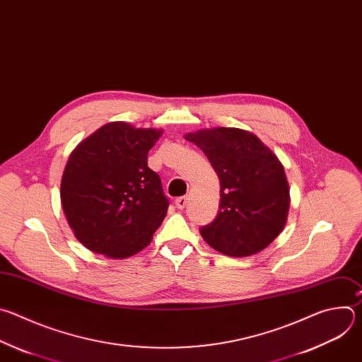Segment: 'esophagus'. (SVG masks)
I'll list each match as a JSON object with an SVG mask.
<instances>
[{
  "label": "esophagus",
  "mask_w": 362,
  "mask_h": 362,
  "mask_svg": "<svg viewBox=\"0 0 362 362\" xmlns=\"http://www.w3.org/2000/svg\"><path fill=\"white\" fill-rule=\"evenodd\" d=\"M187 202H188V197H185V195L175 199V205H177L178 209H184L185 205H187Z\"/></svg>",
  "instance_id": "obj_1"
}]
</instances>
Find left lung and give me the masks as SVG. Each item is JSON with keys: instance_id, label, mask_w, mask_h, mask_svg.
<instances>
[{"instance_id": "8db88e82", "label": "left lung", "mask_w": 362, "mask_h": 362, "mask_svg": "<svg viewBox=\"0 0 362 362\" xmlns=\"http://www.w3.org/2000/svg\"><path fill=\"white\" fill-rule=\"evenodd\" d=\"M220 178L216 218L199 230L205 243L224 255L250 257L284 230L290 185L278 157L251 131L231 127L185 134Z\"/></svg>"}]
</instances>
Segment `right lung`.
<instances>
[{
  "instance_id": "add662e5",
  "label": "right lung",
  "mask_w": 362,
  "mask_h": 362,
  "mask_svg": "<svg viewBox=\"0 0 362 362\" xmlns=\"http://www.w3.org/2000/svg\"><path fill=\"white\" fill-rule=\"evenodd\" d=\"M161 135V128L114 121L69 154L61 205L69 228L90 251L124 259L151 243L168 209L160 175L148 167V151Z\"/></svg>"
}]
</instances>
